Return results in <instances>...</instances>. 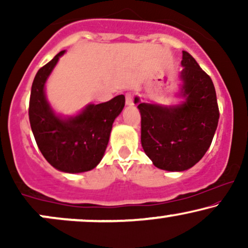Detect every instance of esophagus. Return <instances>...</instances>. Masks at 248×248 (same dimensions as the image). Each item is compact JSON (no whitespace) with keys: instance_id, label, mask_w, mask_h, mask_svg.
I'll use <instances>...</instances> for the list:
<instances>
[{"instance_id":"34e87169","label":"esophagus","mask_w":248,"mask_h":248,"mask_svg":"<svg viewBox=\"0 0 248 248\" xmlns=\"http://www.w3.org/2000/svg\"><path fill=\"white\" fill-rule=\"evenodd\" d=\"M134 100V94L132 92L126 93V105H133Z\"/></svg>"}]
</instances>
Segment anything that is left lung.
I'll use <instances>...</instances> for the list:
<instances>
[{"label": "left lung", "mask_w": 248, "mask_h": 248, "mask_svg": "<svg viewBox=\"0 0 248 248\" xmlns=\"http://www.w3.org/2000/svg\"><path fill=\"white\" fill-rule=\"evenodd\" d=\"M183 81L177 106L135 104L141 113V143L154 166L184 171L195 166L211 146L218 126L219 108L213 82L186 51H183Z\"/></svg>", "instance_id": "left-lung-1"}]
</instances>
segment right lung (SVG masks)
<instances>
[{
  "mask_svg": "<svg viewBox=\"0 0 248 248\" xmlns=\"http://www.w3.org/2000/svg\"><path fill=\"white\" fill-rule=\"evenodd\" d=\"M64 52L61 51L36 73L31 86L29 120L37 146L51 166L64 172H84L101 161L113 122L124 107V96L88 105L72 118L57 116L45 98L44 85Z\"/></svg>",
  "mask_w": 248,
  "mask_h": 248,
  "instance_id": "right-lung-1",
  "label": "right lung"
}]
</instances>
